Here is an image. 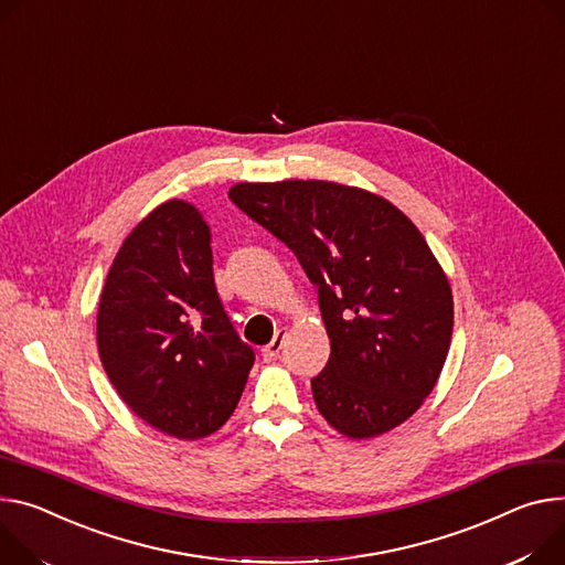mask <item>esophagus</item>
<instances>
[{
	"mask_svg": "<svg viewBox=\"0 0 565 565\" xmlns=\"http://www.w3.org/2000/svg\"><path fill=\"white\" fill-rule=\"evenodd\" d=\"M284 338H286V331H284V329H279V331L275 333L273 342H270V344H266V347H264V351H262L264 361H275V358H277V355H279V351H281V347H284Z\"/></svg>",
	"mask_w": 565,
	"mask_h": 565,
	"instance_id": "esophagus-1",
	"label": "esophagus"
}]
</instances>
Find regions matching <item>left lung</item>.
<instances>
[{"label":"left lung","mask_w":565,"mask_h":565,"mask_svg":"<svg viewBox=\"0 0 565 565\" xmlns=\"http://www.w3.org/2000/svg\"><path fill=\"white\" fill-rule=\"evenodd\" d=\"M230 198L318 286L331 355L311 387L329 426L370 439L413 417L452 335L450 284L417 225L390 200L327 180L238 182Z\"/></svg>","instance_id":"8db88e82"}]
</instances>
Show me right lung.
Instances as JSON below:
<instances>
[{"label":"right lung","mask_w":565,"mask_h":565,"mask_svg":"<svg viewBox=\"0 0 565 565\" xmlns=\"http://www.w3.org/2000/svg\"><path fill=\"white\" fill-rule=\"evenodd\" d=\"M212 232L186 200H167L121 243L96 316L104 370L132 413L169 437L216 433L254 365L214 284Z\"/></svg>","instance_id":"obj_1"}]
</instances>
